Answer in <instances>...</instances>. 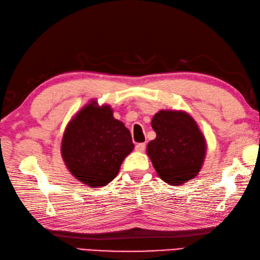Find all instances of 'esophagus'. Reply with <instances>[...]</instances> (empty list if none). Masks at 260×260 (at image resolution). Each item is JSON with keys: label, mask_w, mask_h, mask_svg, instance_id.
<instances>
[{"label": "esophagus", "mask_w": 260, "mask_h": 260, "mask_svg": "<svg viewBox=\"0 0 260 260\" xmlns=\"http://www.w3.org/2000/svg\"><path fill=\"white\" fill-rule=\"evenodd\" d=\"M135 149H136L137 151H139V153H143V151L146 149V144H144V143L137 144L136 147H135Z\"/></svg>", "instance_id": "obj_1"}]
</instances>
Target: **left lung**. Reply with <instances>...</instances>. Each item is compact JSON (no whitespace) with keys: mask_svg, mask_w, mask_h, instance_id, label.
<instances>
[{"mask_svg":"<svg viewBox=\"0 0 260 260\" xmlns=\"http://www.w3.org/2000/svg\"><path fill=\"white\" fill-rule=\"evenodd\" d=\"M151 128L156 138L147 145V155L159 178L172 185L193 179L207 149L196 121L183 111L161 110L153 116Z\"/></svg>","mask_w":260,"mask_h":260,"instance_id":"8db88e82","label":"left lung"}]
</instances>
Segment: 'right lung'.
Listing matches in <instances>:
<instances>
[{
	"label": "right lung",
	"instance_id": "add662e5",
	"mask_svg": "<svg viewBox=\"0 0 260 260\" xmlns=\"http://www.w3.org/2000/svg\"><path fill=\"white\" fill-rule=\"evenodd\" d=\"M134 148L130 131L114 119L111 106H97L92 101L67 125L61 154L77 180L89 187H104Z\"/></svg>",
	"mask_w": 260,
	"mask_h": 260
}]
</instances>
